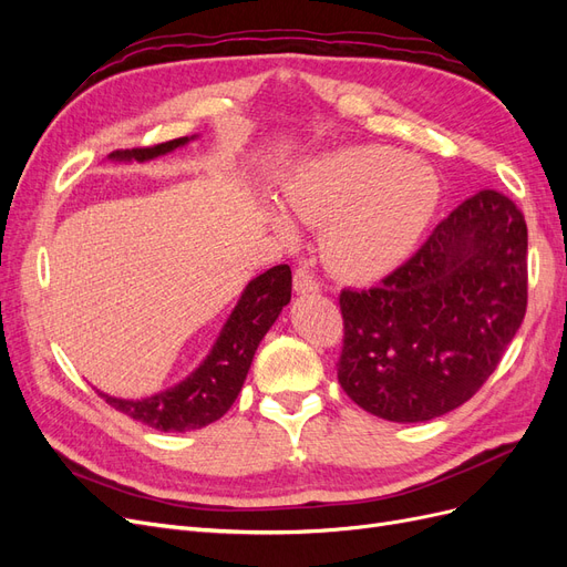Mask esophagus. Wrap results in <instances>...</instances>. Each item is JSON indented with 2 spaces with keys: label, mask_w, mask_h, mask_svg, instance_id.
<instances>
[{
  "label": "esophagus",
  "mask_w": 567,
  "mask_h": 567,
  "mask_svg": "<svg viewBox=\"0 0 567 567\" xmlns=\"http://www.w3.org/2000/svg\"><path fill=\"white\" fill-rule=\"evenodd\" d=\"M293 286H296L298 293H317V290L321 288L317 274L310 267H298L296 269Z\"/></svg>",
  "instance_id": "34e87169"
}]
</instances>
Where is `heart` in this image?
<instances>
[{
  "instance_id": "b5f03b06",
  "label": "heart",
  "mask_w": 567,
  "mask_h": 567,
  "mask_svg": "<svg viewBox=\"0 0 567 567\" xmlns=\"http://www.w3.org/2000/svg\"><path fill=\"white\" fill-rule=\"evenodd\" d=\"M440 186L431 167L404 161L398 148L354 146L305 165L288 186V205L323 229V252L348 279H379L398 267L431 221ZM279 231L293 238L284 215Z\"/></svg>"
}]
</instances>
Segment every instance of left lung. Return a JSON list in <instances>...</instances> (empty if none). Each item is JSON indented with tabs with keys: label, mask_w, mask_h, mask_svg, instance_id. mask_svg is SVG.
<instances>
[{
	"label": "left lung",
	"mask_w": 567,
	"mask_h": 567,
	"mask_svg": "<svg viewBox=\"0 0 567 567\" xmlns=\"http://www.w3.org/2000/svg\"><path fill=\"white\" fill-rule=\"evenodd\" d=\"M338 383L369 414L416 423L487 383L527 310V225L480 188L379 286L340 290Z\"/></svg>",
	"instance_id": "8db88e82"
}]
</instances>
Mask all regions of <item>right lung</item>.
Returning a JSON list of instances; mask_svg holds the SVG:
<instances>
[{
	"mask_svg": "<svg viewBox=\"0 0 567 567\" xmlns=\"http://www.w3.org/2000/svg\"><path fill=\"white\" fill-rule=\"evenodd\" d=\"M186 142V136H179V140L153 146L113 151L111 158L148 161ZM290 286H293V277H290L288 265L271 267L252 279L225 329H221L208 359L179 385L136 402L99 394L120 414L163 433L198 431L203 425L215 423L227 414L238 392H241L257 346L290 300Z\"/></svg>",
	"mask_w": 567,
	"mask_h": 567,
	"instance_id": "1",
	"label": "right lung"
}]
</instances>
